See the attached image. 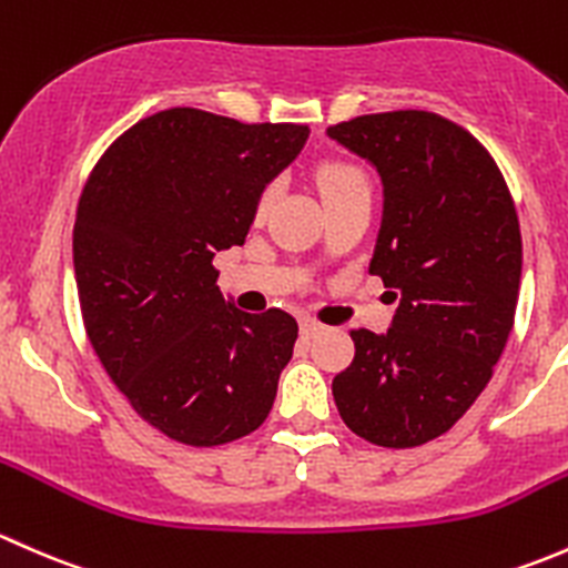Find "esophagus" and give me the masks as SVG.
<instances>
[{
    "label": "esophagus",
    "mask_w": 568,
    "mask_h": 568,
    "mask_svg": "<svg viewBox=\"0 0 568 568\" xmlns=\"http://www.w3.org/2000/svg\"><path fill=\"white\" fill-rule=\"evenodd\" d=\"M325 331V325L314 317H301V333L303 336H314V333Z\"/></svg>",
    "instance_id": "esophagus-1"
}]
</instances>
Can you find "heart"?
I'll list each match as a JSON object with an SVG mask.
<instances>
[{
  "mask_svg": "<svg viewBox=\"0 0 568 568\" xmlns=\"http://www.w3.org/2000/svg\"><path fill=\"white\" fill-rule=\"evenodd\" d=\"M317 185L323 191L325 199L344 194V191L361 189V185H369L366 180V172L358 166V163L347 161V158H325L317 166ZM273 202V185H265V189L256 194V213H265Z\"/></svg>",
  "mask_w": 568,
  "mask_h": 568,
  "instance_id": "heart-1",
  "label": "heart"
}]
</instances>
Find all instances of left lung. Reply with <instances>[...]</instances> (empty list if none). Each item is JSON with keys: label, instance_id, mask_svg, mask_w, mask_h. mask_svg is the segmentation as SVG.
<instances>
[{"label": "left lung", "instance_id": "8db88e82", "mask_svg": "<svg viewBox=\"0 0 568 568\" xmlns=\"http://www.w3.org/2000/svg\"><path fill=\"white\" fill-rule=\"evenodd\" d=\"M327 133L383 178L369 273L399 295L388 333L349 331L355 358L333 399L374 446H424L470 410L506 349L523 276L517 207L489 150L435 111L364 114Z\"/></svg>", "mask_w": 568, "mask_h": 568}]
</instances>
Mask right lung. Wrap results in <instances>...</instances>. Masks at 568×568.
I'll return each mask as SVG.
<instances>
[{
  "label": "right lung",
  "instance_id": "right-lung-1",
  "mask_svg": "<svg viewBox=\"0 0 568 568\" xmlns=\"http://www.w3.org/2000/svg\"><path fill=\"white\" fill-rule=\"evenodd\" d=\"M306 136L295 122L166 109L116 136L87 178L73 226L87 338L169 440L224 446L271 413L297 323L224 303L213 256L243 245L256 194Z\"/></svg>",
  "mask_w": 568,
  "mask_h": 568
}]
</instances>
